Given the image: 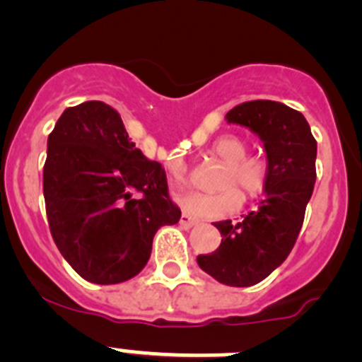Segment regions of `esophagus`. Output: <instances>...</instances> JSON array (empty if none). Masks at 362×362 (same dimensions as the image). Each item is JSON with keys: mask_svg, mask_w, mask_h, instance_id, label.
<instances>
[{"mask_svg": "<svg viewBox=\"0 0 362 362\" xmlns=\"http://www.w3.org/2000/svg\"><path fill=\"white\" fill-rule=\"evenodd\" d=\"M180 223H181V227H185V228H192V227H195V225L199 223V221H197L195 218H192V216H189V214L182 213V214H181V220H180Z\"/></svg>", "mask_w": 362, "mask_h": 362, "instance_id": "1", "label": "esophagus"}]
</instances>
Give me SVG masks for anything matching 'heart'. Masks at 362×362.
I'll list each match as a JSON object with an SVG mask.
<instances>
[{
    "instance_id": "1",
    "label": "heart",
    "mask_w": 362,
    "mask_h": 362,
    "mask_svg": "<svg viewBox=\"0 0 362 362\" xmlns=\"http://www.w3.org/2000/svg\"><path fill=\"white\" fill-rule=\"evenodd\" d=\"M216 160L227 163V169L221 176V193L188 192L177 195V204L182 211L199 218H223L235 213L243 204L241 192L255 197L264 189L267 181V165L259 156L246 155L245 141L238 137H221L211 148ZM170 180L176 186H185L189 182L188 165L181 158H174L167 163ZM228 189L225 190L224 188Z\"/></svg>"
}]
</instances>
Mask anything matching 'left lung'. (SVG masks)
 Returning a JSON list of instances; mask_svg holds the SVG:
<instances>
[{"mask_svg":"<svg viewBox=\"0 0 362 362\" xmlns=\"http://www.w3.org/2000/svg\"><path fill=\"white\" fill-rule=\"evenodd\" d=\"M227 123L259 135L267 160L264 200L241 221H216L221 245L197 264L228 287H252L269 276L292 252L313 193L317 141L306 117L273 100H253L228 110Z\"/></svg>","mask_w":362,"mask_h":362,"instance_id":"1","label":"left lung"}]
</instances>
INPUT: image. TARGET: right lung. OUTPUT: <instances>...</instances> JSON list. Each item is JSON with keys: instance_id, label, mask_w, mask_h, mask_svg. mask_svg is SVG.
I'll return each mask as SVG.
<instances>
[{"instance_id": "obj_1", "label": "right lung", "mask_w": 362, "mask_h": 362, "mask_svg": "<svg viewBox=\"0 0 362 362\" xmlns=\"http://www.w3.org/2000/svg\"><path fill=\"white\" fill-rule=\"evenodd\" d=\"M44 197L61 255L98 285L141 273L156 230L181 218L162 163L146 158L119 114L98 100L64 109L49 135Z\"/></svg>"}]
</instances>
